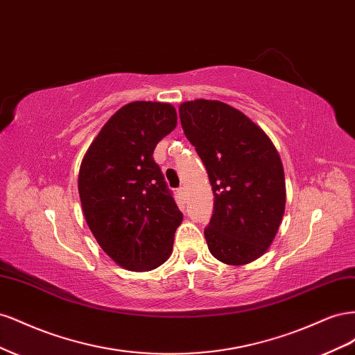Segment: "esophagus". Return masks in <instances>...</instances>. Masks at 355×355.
Segmentation results:
<instances>
[{"mask_svg":"<svg viewBox=\"0 0 355 355\" xmlns=\"http://www.w3.org/2000/svg\"><path fill=\"white\" fill-rule=\"evenodd\" d=\"M178 192H179V196H180L182 198L187 197V189H185V187H180V188L178 189Z\"/></svg>","mask_w":355,"mask_h":355,"instance_id":"obj_1","label":"esophagus"}]
</instances>
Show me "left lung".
<instances>
[{
    "mask_svg": "<svg viewBox=\"0 0 355 355\" xmlns=\"http://www.w3.org/2000/svg\"><path fill=\"white\" fill-rule=\"evenodd\" d=\"M179 116L214 196L204 230L210 253L227 265L256 261L274 241L286 207L284 170L274 144L249 116L219 101L185 102Z\"/></svg>",
    "mask_w": 355,
    "mask_h": 355,
    "instance_id": "obj_1",
    "label": "left lung"
}]
</instances>
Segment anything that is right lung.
<instances>
[{
	"mask_svg": "<svg viewBox=\"0 0 355 355\" xmlns=\"http://www.w3.org/2000/svg\"><path fill=\"white\" fill-rule=\"evenodd\" d=\"M176 124L170 103H127L106 121L81 161L85 222L102 250L128 271L163 265L184 219L153 157Z\"/></svg>",
	"mask_w": 355,
	"mask_h": 355,
	"instance_id": "obj_1",
	"label": "right lung"
}]
</instances>
